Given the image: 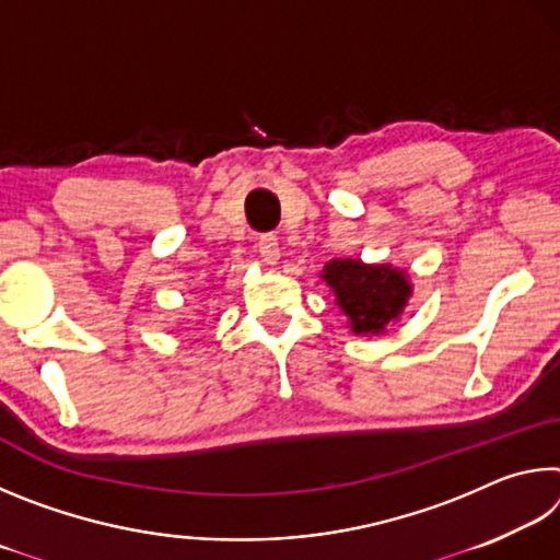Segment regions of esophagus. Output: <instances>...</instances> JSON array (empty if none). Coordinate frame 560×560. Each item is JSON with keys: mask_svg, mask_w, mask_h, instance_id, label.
I'll use <instances>...</instances> for the list:
<instances>
[{"mask_svg": "<svg viewBox=\"0 0 560 560\" xmlns=\"http://www.w3.org/2000/svg\"><path fill=\"white\" fill-rule=\"evenodd\" d=\"M259 254L264 257V261L267 264H277L279 257H281V246H279V240L273 234H264L259 236Z\"/></svg>", "mask_w": 560, "mask_h": 560, "instance_id": "34e87169", "label": "esophagus"}]
</instances>
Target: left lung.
Here are the masks:
<instances>
[{
    "label": "left lung",
    "instance_id": "left-lung-1",
    "mask_svg": "<svg viewBox=\"0 0 560 560\" xmlns=\"http://www.w3.org/2000/svg\"><path fill=\"white\" fill-rule=\"evenodd\" d=\"M336 303L358 336H377L400 318L412 283L390 264H363L360 259H330L320 273Z\"/></svg>",
    "mask_w": 560,
    "mask_h": 560
}]
</instances>
